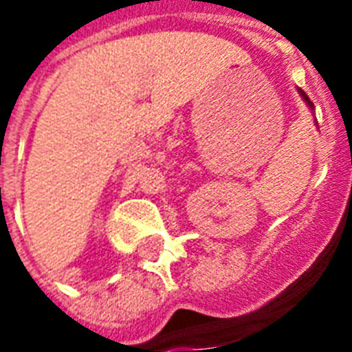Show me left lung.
<instances>
[{
  "label": "left lung",
  "instance_id": "left-lung-1",
  "mask_svg": "<svg viewBox=\"0 0 352 352\" xmlns=\"http://www.w3.org/2000/svg\"><path fill=\"white\" fill-rule=\"evenodd\" d=\"M298 94H300V98H302V100L305 101V105H307L311 113H313V111H315V107H313V103H311V100H309V98H307V94L303 92L302 88H298ZM315 124H317V120H315ZM317 128H318V126H317Z\"/></svg>",
  "mask_w": 352,
  "mask_h": 352
}]
</instances>
